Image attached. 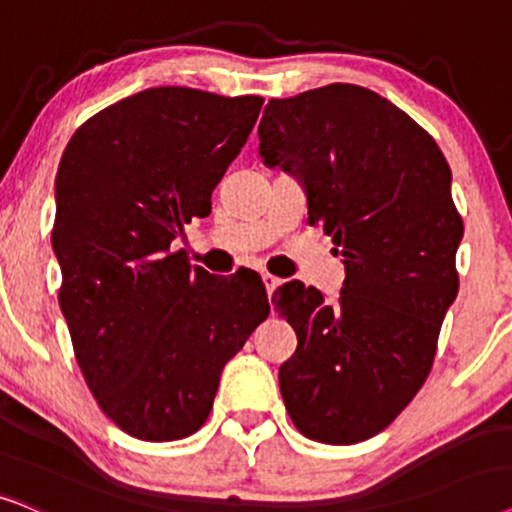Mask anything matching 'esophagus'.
<instances>
[{
  "instance_id": "1",
  "label": "esophagus",
  "mask_w": 512,
  "mask_h": 512,
  "mask_svg": "<svg viewBox=\"0 0 512 512\" xmlns=\"http://www.w3.org/2000/svg\"><path fill=\"white\" fill-rule=\"evenodd\" d=\"M262 281H264V288H267V295L271 299V295H274V290L278 288V285H281V281H278L276 276H269V274H264Z\"/></svg>"
}]
</instances>
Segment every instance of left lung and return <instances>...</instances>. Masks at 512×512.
<instances>
[{"label": "left lung", "mask_w": 512, "mask_h": 512, "mask_svg": "<svg viewBox=\"0 0 512 512\" xmlns=\"http://www.w3.org/2000/svg\"><path fill=\"white\" fill-rule=\"evenodd\" d=\"M257 135L264 166L302 182L309 222L346 269L335 304L302 283L274 295L297 332L278 370L285 410L306 438L363 442L424 386L459 292L452 170L417 121L353 84L269 100Z\"/></svg>", "instance_id": "1"}]
</instances>
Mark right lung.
Wrapping results in <instances>:
<instances>
[{"label": "right lung", "mask_w": 512, "mask_h": 512, "mask_svg": "<svg viewBox=\"0 0 512 512\" xmlns=\"http://www.w3.org/2000/svg\"><path fill=\"white\" fill-rule=\"evenodd\" d=\"M262 102L147 88L88 119L60 159L58 302L100 410L138 440L199 431L224 365L269 316L264 285L243 290L173 252L185 224L210 213Z\"/></svg>", "instance_id": "obj_1"}]
</instances>
